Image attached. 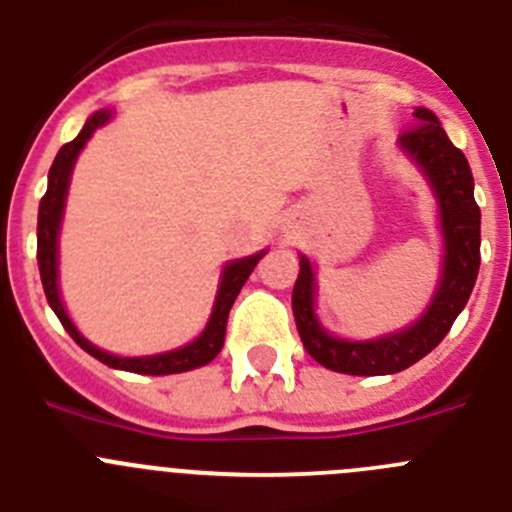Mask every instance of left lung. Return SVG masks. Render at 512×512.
Returning a JSON list of instances; mask_svg holds the SVG:
<instances>
[{
    "label": "left lung",
    "instance_id": "8db88e82",
    "mask_svg": "<svg viewBox=\"0 0 512 512\" xmlns=\"http://www.w3.org/2000/svg\"><path fill=\"white\" fill-rule=\"evenodd\" d=\"M400 145L421 165L439 196L446 245L444 278L423 319L411 329L375 342H344L326 334L313 316V270L301 257V273L293 285L298 334L319 365L344 375H393L416 365L449 334L480 273V206L474 201V178L464 153L451 145L436 114L421 107L400 135Z\"/></svg>",
    "mask_w": 512,
    "mask_h": 512
}]
</instances>
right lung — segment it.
Instances as JSON below:
<instances>
[{"mask_svg":"<svg viewBox=\"0 0 512 512\" xmlns=\"http://www.w3.org/2000/svg\"><path fill=\"white\" fill-rule=\"evenodd\" d=\"M112 114L109 112H96L94 117H89V122L84 124V130L78 132L76 140L66 142V145L58 150L53 165H50L48 173V191H45L43 201H40L38 211V265H40V280H43L45 298H48L50 308L55 311V316L61 319L63 329L73 336V342L81 349L96 357L99 362L109 367H117V370L137 372V375H173V372H186L193 367L209 365L216 354L222 352L224 347V334H227V319L229 308L237 301L239 290L247 283L250 273L255 270L260 255L245 257V260L229 262L227 270H224L222 285H219V293H216L214 311H211V319L206 324L204 334L196 339V342L186 344L181 349H173V352L155 354V357H114V354L101 352L94 344H89L84 336L78 334L76 326L68 319L66 308H63L61 296H58V227H61L63 216V201H66L68 181H71V170L76 163L81 147L86 145L91 135H94L96 127L107 124Z\"/></svg>","mask_w":512,"mask_h":512,"instance_id":"obj_1","label":"right lung"}]
</instances>
